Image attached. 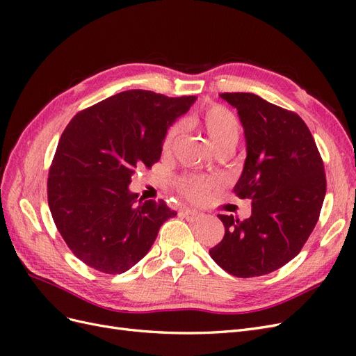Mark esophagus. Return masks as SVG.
Segmentation results:
<instances>
[{
    "instance_id": "esophagus-1",
    "label": "esophagus",
    "mask_w": 356,
    "mask_h": 356,
    "mask_svg": "<svg viewBox=\"0 0 356 356\" xmlns=\"http://www.w3.org/2000/svg\"><path fill=\"white\" fill-rule=\"evenodd\" d=\"M181 215L182 217H184L187 221H197L200 217H202V213L200 212H197V211H193V209H184L181 212Z\"/></svg>"
}]
</instances>
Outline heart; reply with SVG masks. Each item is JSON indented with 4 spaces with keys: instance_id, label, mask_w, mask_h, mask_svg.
I'll list each match as a JSON object with an SVG mask.
<instances>
[{
    "instance_id": "b5f03b06",
    "label": "heart",
    "mask_w": 356,
    "mask_h": 356,
    "mask_svg": "<svg viewBox=\"0 0 356 356\" xmlns=\"http://www.w3.org/2000/svg\"><path fill=\"white\" fill-rule=\"evenodd\" d=\"M195 120L197 126H200L204 134L208 135L209 141L217 152L221 148L234 149L236 145H238L242 135V126L238 117L225 108V106L211 105L200 111ZM179 135L181 126L178 123L172 124L168 129L163 138V144H161L165 153H169L175 147ZM215 187H217V181L202 177H186L178 181L179 191L193 202H203Z\"/></svg>"
}]
</instances>
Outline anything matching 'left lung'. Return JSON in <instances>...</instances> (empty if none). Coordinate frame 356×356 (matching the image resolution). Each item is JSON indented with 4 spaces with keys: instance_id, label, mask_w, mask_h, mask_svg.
Masks as SVG:
<instances>
[{
    "instance_id": "8db88e82",
    "label": "left lung",
    "mask_w": 356,
    "mask_h": 356,
    "mask_svg": "<svg viewBox=\"0 0 356 356\" xmlns=\"http://www.w3.org/2000/svg\"><path fill=\"white\" fill-rule=\"evenodd\" d=\"M238 110L246 159L234 193L251 199V217L218 215L222 241L212 260L238 277L277 270L301 251L324 203L327 179L315 139L301 117L254 93H221Z\"/></svg>"
}]
</instances>
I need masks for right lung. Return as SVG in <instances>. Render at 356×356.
<instances>
[{
    "instance_id": "obj_1",
    "label": "right lung",
    "mask_w": 356,
    "mask_h": 356,
    "mask_svg": "<svg viewBox=\"0 0 356 356\" xmlns=\"http://www.w3.org/2000/svg\"><path fill=\"white\" fill-rule=\"evenodd\" d=\"M195 101L136 89L72 117L49 170L47 199L60 236L84 264L124 273L175 217L166 202L138 199L129 184L135 169L159 161L168 127Z\"/></svg>"
}]
</instances>
